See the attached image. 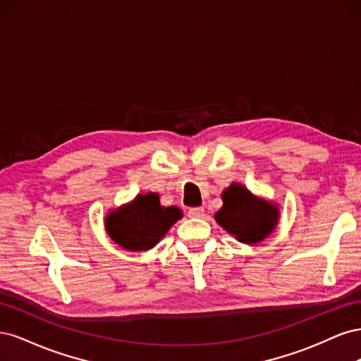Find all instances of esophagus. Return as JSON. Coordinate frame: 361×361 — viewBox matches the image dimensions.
<instances>
[{
  "label": "esophagus",
  "mask_w": 361,
  "mask_h": 361,
  "mask_svg": "<svg viewBox=\"0 0 361 361\" xmlns=\"http://www.w3.org/2000/svg\"><path fill=\"white\" fill-rule=\"evenodd\" d=\"M203 215H204V209H203L202 206H199V207H190V209H188V216H191V218H200Z\"/></svg>",
  "instance_id": "1"
}]
</instances>
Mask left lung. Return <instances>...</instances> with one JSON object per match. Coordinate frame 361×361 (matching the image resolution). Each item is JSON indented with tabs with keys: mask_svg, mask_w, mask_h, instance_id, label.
Here are the masks:
<instances>
[{
	"mask_svg": "<svg viewBox=\"0 0 361 361\" xmlns=\"http://www.w3.org/2000/svg\"><path fill=\"white\" fill-rule=\"evenodd\" d=\"M223 207L215 214V220L238 241L256 244L268 236L279 220L274 204L256 199L243 185L232 183L223 192Z\"/></svg>",
	"mask_w": 361,
	"mask_h": 361,
	"instance_id": "left-lung-1",
	"label": "left lung"
}]
</instances>
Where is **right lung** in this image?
<instances>
[{"mask_svg":"<svg viewBox=\"0 0 361 361\" xmlns=\"http://www.w3.org/2000/svg\"><path fill=\"white\" fill-rule=\"evenodd\" d=\"M179 218H182L179 207H162L158 194L149 192L137 195L134 202L113 211L106 216L105 227L120 247L141 251L157 245Z\"/></svg>","mask_w":361,"mask_h":361,"instance_id":"obj_1","label":"right lung"}]
</instances>
